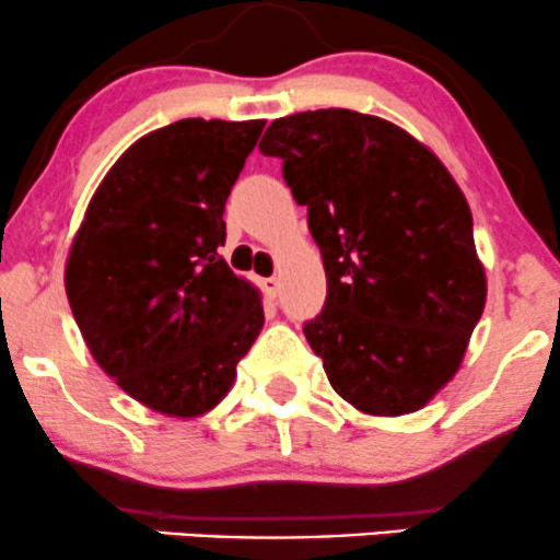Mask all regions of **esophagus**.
Masks as SVG:
<instances>
[{"instance_id":"esophagus-1","label":"esophagus","mask_w":560,"mask_h":560,"mask_svg":"<svg viewBox=\"0 0 560 560\" xmlns=\"http://www.w3.org/2000/svg\"><path fill=\"white\" fill-rule=\"evenodd\" d=\"M260 287H262V292L268 294V298H276V294H279V289H281V279H276V276H268V279H262L260 281Z\"/></svg>"}]
</instances>
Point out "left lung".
I'll list each match as a JSON object with an SVG mask.
<instances>
[{
	"label": "left lung",
	"mask_w": 560,
	"mask_h": 560,
	"mask_svg": "<svg viewBox=\"0 0 560 560\" xmlns=\"http://www.w3.org/2000/svg\"><path fill=\"white\" fill-rule=\"evenodd\" d=\"M260 150L284 160L320 247L326 305L302 331L334 392L365 416L421 410L487 300L460 186L400 126L345 107L276 118Z\"/></svg>",
	"instance_id": "left-lung-1"
}]
</instances>
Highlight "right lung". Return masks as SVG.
<instances>
[{
    "mask_svg": "<svg viewBox=\"0 0 560 560\" xmlns=\"http://www.w3.org/2000/svg\"><path fill=\"white\" fill-rule=\"evenodd\" d=\"M266 120L186 118L133 141L70 242L83 342L126 395L173 419L226 397L262 329L258 287L218 255L223 208Z\"/></svg>",
    "mask_w": 560,
    "mask_h": 560,
    "instance_id": "right-lung-1",
    "label": "right lung"
}]
</instances>
